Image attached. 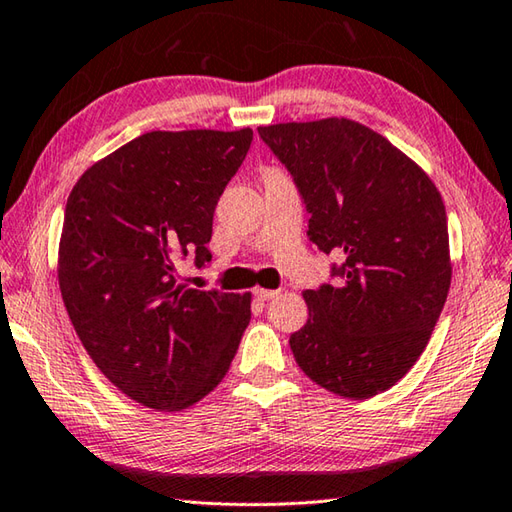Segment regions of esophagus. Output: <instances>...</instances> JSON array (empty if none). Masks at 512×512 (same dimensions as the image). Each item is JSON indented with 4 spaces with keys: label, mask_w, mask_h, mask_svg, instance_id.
<instances>
[{
    "label": "esophagus",
    "mask_w": 512,
    "mask_h": 512,
    "mask_svg": "<svg viewBox=\"0 0 512 512\" xmlns=\"http://www.w3.org/2000/svg\"><path fill=\"white\" fill-rule=\"evenodd\" d=\"M280 296V291H273V289H255V298L257 300H273Z\"/></svg>",
    "instance_id": "esophagus-1"
}]
</instances>
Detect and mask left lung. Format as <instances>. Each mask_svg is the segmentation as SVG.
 <instances>
[{"instance_id": "1", "label": "left lung", "mask_w": 512, "mask_h": 512, "mask_svg": "<svg viewBox=\"0 0 512 512\" xmlns=\"http://www.w3.org/2000/svg\"><path fill=\"white\" fill-rule=\"evenodd\" d=\"M309 212L334 282L307 289L289 345L318 386L350 400L391 388L427 348L452 264L443 198L418 164L350 119L257 128Z\"/></svg>"}]
</instances>
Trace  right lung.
Returning a JSON list of instances; mask_svg holds the SVG:
<instances>
[{
	"instance_id": "obj_1",
	"label": "right lung",
	"mask_w": 512,
	"mask_h": 512,
	"mask_svg": "<svg viewBox=\"0 0 512 512\" xmlns=\"http://www.w3.org/2000/svg\"><path fill=\"white\" fill-rule=\"evenodd\" d=\"M253 131H153L92 164L65 205L58 282L97 368L149 409L219 386L250 323V293L198 291L176 264L210 262L216 203Z\"/></svg>"
}]
</instances>
